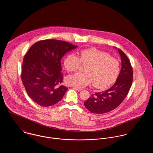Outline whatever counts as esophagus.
<instances>
[{
  "instance_id": "1",
  "label": "esophagus",
  "mask_w": 153,
  "mask_h": 153,
  "mask_svg": "<svg viewBox=\"0 0 153 153\" xmlns=\"http://www.w3.org/2000/svg\"><path fill=\"white\" fill-rule=\"evenodd\" d=\"M73 89H76V90H77V91H81L82 90V88H80L73 87Z\"/></svg>"
}]
</instances>
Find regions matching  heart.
Returning <instances> with one entry per match:
<instances>
[{"instance_id": "heart-1", "label": "heart", "mask_w": 153, "mask_h": 153, "mask_svg": "<svg viewBox=\"0 0 153 153\" xmlns=\"http://www.w3.org/2000/svg\"><path fill=\"white\" fill-rule=\"evenodd\" d=\"M79 55L80 58L70 54L64 60V66L69 72L77 71L81 63L88 64L85 69L86 73L79 72L67 77L66 81L69 85L81 88L94 83L95 88L104 89L115 82L120 71L117 59L96 49L83 50Z\"/></svg>"}]
</instances>
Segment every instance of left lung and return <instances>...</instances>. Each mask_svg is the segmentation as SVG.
Instances as JSON below:
<instances>
[{
	"label": "left lung",
	"mask_w": 153,
	"mask_h": 153,
	"mask_svg": "<svg viewBox=\"0 0 153 153\" xmlns=\"http://www.w3.org/2000/svg\"><path fill=\"white\" fill-rule=\"evenodd\" d=\"M117 49L122 60L120 72L111 87L104 92L92 94L84 102L87 109L92 113L102 114L115 109L123 101L131 88L133 79L131 63L123 51Z\"/></svg>",
	"instance_id": "8db88e82"
}]
</instances>
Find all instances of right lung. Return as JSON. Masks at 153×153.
Wrapping results in <instances>:
<instances>
[{"label":"right lung","instance_id":"add662e5","mask_svg":"<svg viewBox=\"0 0 153 153\" xmlns=\"http://www.w3.org/2000/svg\"><path fill=\"white\" fill-rule=\"evenodd\" d=\"M77 48L69 42L45 39L33 45L23 58L22 82L30 97L38 105L49 107L60 101L68 88L62 82L61 59Z\"/></svg>","mask_w":153,"mask_h":153}]
</instances>
